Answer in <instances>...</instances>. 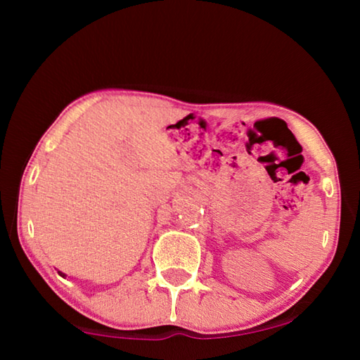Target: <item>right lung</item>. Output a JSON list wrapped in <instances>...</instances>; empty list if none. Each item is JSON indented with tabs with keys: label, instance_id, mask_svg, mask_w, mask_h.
Returning a JSON list of instances; mask_svg holds the SVG:
<instances>
[{
	"label": "right lung",
	"instance_id": "right-lung-1",
	"mask_svg": "<svg viewBox=\"0 0 360 360\" xmlns=\"http://www.w3.org/2000/svg\"><path fill=\"white\" fill-rule=\"evenodd\" d=\"M58 273H60V271H58ZM60 276H63V278H65L66 275H65V273H60Z\"/></svg>",
	"mask_w": 360,
	"mask_h": 360
}]
</instances>
